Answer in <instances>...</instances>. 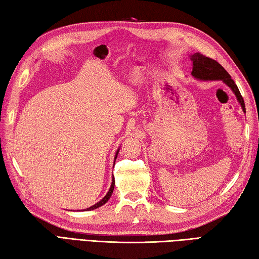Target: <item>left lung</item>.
Wrapping results in <instances>:
<instances>
[{
    "label": "left lung",
    "mask_w": 259,
    "mask_h": 259,
    "mask_svg": "<svg viewBox=\"0 0 259 259\" xmlns=\"http://www.w3.org/2000/svg\"><path fill=\"white\" fill-rule=\"evenodd\" d=\"M190 59L192 61V71L191 74L194 78L201 80V81H216L222 80L225 84H227L230 89L235 93L236 98H237L238 102L240 103V107L245 112V102L244 99L241 97L240 92L238 90L237 85L235 84L234 80L229 73L225 70L221 64H219L216 60H212L208 57L202 56L201 53L197 52L195 54H191Z\"/></svg>",
    "instance_id": "obj_1"
}]
</instances>
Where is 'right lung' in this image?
<instances>
[{"label": "right lung", "mask_w": 259, "mask_h": 259, "mask_svg": "<svg viewBox=\"0 0 259 259\" xmlns=\"http://www.w3.org/2000/svg\"><path fill=\"white\" fill-rule=\"evenodd\" d=\"M119 150L120 149H118V151L115 152V156H114V161H115V159H117V157H118V153H119ZM113 189H114V178H112V183H111V187H110V189H109V191L107 192V195L104 196L102 199L99 201V202H97L96 205H93V206H91V207H89V208H87L85 210H92V209H96V208H99V207H101L102 205H104V203H106L109 199H110V197H111V195H112V192H113Z\"/></svg>", "instance_id": "add662e5"}]
</instances>
